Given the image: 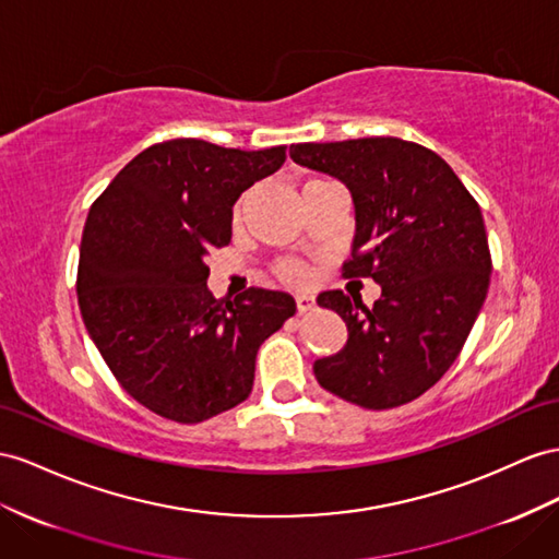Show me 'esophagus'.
<instances>
[{
  "mask_svg": "<svg viewBox=\"0 0 559 559\" xmlns=\"http://www.w3.org/2000/svg\"><path fill=\"white\" fill-rule=\"evenodd\" d=\"M295 302H297V311H302V313H305V311H311L313 305H317V302H313L311 295H297Z\"/></svg>",
  "mask_w": 559,
  "mask_h": 559,
  "instance_id": "esophagus-1",
  "label": "esophagus"
}]
</instances>
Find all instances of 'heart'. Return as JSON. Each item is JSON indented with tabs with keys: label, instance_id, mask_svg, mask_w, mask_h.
<instances>
[{
	"label": "heart",
	"instance_id": "1",
	"mask_svg": "<svg viewBox=\"0 0 559 559\" xmlns=\"http://www.w3.org/2000/svg\"><path fill=\"white\" fill-rule=\"evenodd\" d=\"M240 212H242V203H238L236 207H234V219L238 222L240 219ZM278 276L283 278V281H288V283H305V278H307V269L299 264V262H283V264H278Z\"/></svg>",
	"mask_w": 559,
	"mask_h": 559
}]
</instances>
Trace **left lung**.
Instances as JSON below:
<instances>
[{"mask_svg":"<svg viewBox=\"0 0 559 559\" xmlns=\"http://www.w3.org/2000/svg\"><path fill=\"white\" fill-rule=\"evenodd\" d=\"M290 157L347 186L356 236L345 276L382 288L370 309L342 290L319 295L347 323V345L313 361V376L356 406L408 404L451 368L489 293L477 200L447 160L404 139L297 143Z\"/></svg>","mask_w":559,"mask_h":559,"instance_id":"obj_1","label":"left lung"}]
</instances>
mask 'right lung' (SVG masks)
Wrapping results in <instances>:
<instances>
[{"instance_id":"add662e5","label":"right lung","mask_w":559,"mask_h":559,"mask_svg":"<svg viewBox=\"0 0 559 559\" xmlns=\"http://www.w3.org/2000/svg\"><path fill=\"white\" fill-rule=\"evenodd\" d=\"M285 163V146L222 148L175 139L141 151L96 198L78 266L82 321L141 406L203 423L246 402L262 342L295 313L281 290L217 299L207 254L231 242L242 191Z\"/></svg>"}]
</instances>
